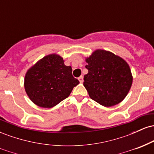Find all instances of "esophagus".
I'll list each match as a JSON object with an SVG mask.
<instances>
[{
	"mask_svg": "<svg viewBox=\"0 0 154 154\" xmlns=\"http://www.w3.org/2000/svg\"><path fill=\"white\" fill-rule=\"evenodd\" d=\"M78 79H79V82H80V83H82L83 81H84V80H83V77H82V76H80V77H78Z\"/></svg>",
	"mask_w": 154,
	"mask_h": 154,
	"instance_id": "esophagus-1",
	"label": "esophagus"
}]
</instances>
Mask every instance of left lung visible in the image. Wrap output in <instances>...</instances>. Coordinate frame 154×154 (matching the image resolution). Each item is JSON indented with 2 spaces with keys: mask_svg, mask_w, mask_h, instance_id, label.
Listing matches in <instances>:
<instances>
[{
  "mask_svg": "<svg viewBox=\"0 0 154 154\" xmlns=\"http://www.w3.org/2000/svg\"><path fill=\"white\" fill-rule=\"evenodd\" d=\"M88 73L83 85L89 96L105 107L119 103L128 94L132 84L130 66L122 58L109 51L97 49L85 58Z\"/></svg>",
  "mask_w": 154,
  "mask_h": 154,
  "instance_id": "obj_1",
  "label": "left lung"
}]
</instances>
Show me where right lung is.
Listing matches in <instances>:
<instances>
[{
    "mask_svg": "<svg viewBox=\"0 0 154 154\" xmlns=\"http://www.w3.org/2000/svg\"><path fill=\"white\" fill-rule=\"evenodd\" d=\"M57 54L44 56L26 72L24 90L29 98L40 107L52 108L69 95L79 82Z\"/></svg>",
    "mask_w": 154,
    "mask_h": 154,
    "instance_id": "add662e5",
    "label": "right lung"
}]
</instances>
